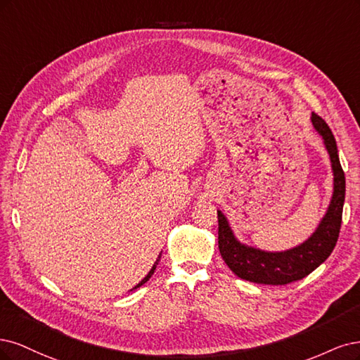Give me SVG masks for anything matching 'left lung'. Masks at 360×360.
I'll list each match as a JSON object with an SVG mask.
<instances>
[{
	"instance_id": "1",
	"label": "left lung",
	"mask_w": 360,
	"mask_h": 360,
	"mask_svg": "<svg viewBox=\"0 0 360 360\" xmlns=\"http://www.w3.org/2000/svg\"><path fill=\"white\" fill-rule=\"evenodd\" d=\"M311 121L323 137L332 161L333 195L329 210L308 240L283 252H268L243 245L231 233L226 217L218 211L219 252L230 271L242 280L269 285H285L299 281L317 269L330 256L336 245L342 221L345 176L329 125L317 113H312Z\"/></svg>"
}]
</instances>
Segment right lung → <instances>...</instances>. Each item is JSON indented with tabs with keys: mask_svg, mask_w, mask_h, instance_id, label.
<instances>
[{
	"mask_svg": "<svg viewBox=\"0 0 360 360\" xmlns=\"http://www.w3.org/2000/svg\"><path fill=\"white\" fill-rule=\"evenodd\" d=\"M158 260H160V259H158ZM158 260H157V262L154 263V266H153V269H150V271H149V274H148V275H146V276L143 278V280H142L141 283H139V284H137V287H141L142 284H145V283H146V281L149 280V278H150V275H153V274H154V271H155V268H157V264H158Z\"/></svg>",
	"mask_w": 360,
	"mask_h": 360,
	"instance_id": "1",
	"label": "right lung"
}]
</instances>
